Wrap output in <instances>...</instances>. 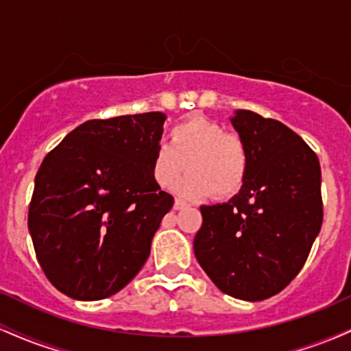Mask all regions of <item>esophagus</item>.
<instances>
[{
	"instance_id": "obj_1",
	"label": "esophagus",
	"mask_w": 351,
	"mask_h": 351,
	"mask_svg": "<svg viewBox=\"0 0 351 351\" xmlns=\"http://www.w3.org/2000/svg\"><path fill=\"white\" fill-rule=\"evenodd\" d=\"M186 206H188L186 201H183V199H180V198H176L175 199V204H173V208H175L176 211H180V209H183V208H186Z\"/></svg>"
}]
</instances>
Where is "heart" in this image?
<instances>
[{
	"instance_id": "b5f03b06",
	"label": "heart",
	"mask_w": 351,
	"mask_h": 351,
	"mask_svg": "<svg viewBox=\"0 0 351 351\" xmlns=\"http://www.w3.org/2000/svg\"><path fill=\"white\" fill-rule=\"evenodd\" d=\"M251 153L241 135L226 132L204 115H191L170 130V143L156 145L153 178L162 188H171L184 170L180 193L188 198H229L244 186Z\"/></svg>"
}]
</instances>
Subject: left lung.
<instances>
[{
    "mask_svg": "<svg viewBox=\"0 0 351 351\" xmlns=\"http://www.w3.org/2000/svg\"><path fill=\"white\" fill-rule=\"evenodd\" d=\"M231 122L251 153L247 178L231 201L199 208L193 247L221 292L265 300L295 279L320 232V163L279 120L237 110Z\"/></svg>",
    "mask_w": 351,
    "mask_h": 351,
    "instance_id": "8db88e82",
    "label": "left lung"
}]
</instances>
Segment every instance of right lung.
Masks as SVG:
<instances>
[{"mask_svg": "<svg viewBox=\"0 0 351 351\" xmlns=\"http://www.w3.org/2000/svg\"><path fill=\"white\" fill-rule=\"evenodd\" d=\"M162 112L87 120L47 153L27 228L59 292L100 300L122 291L150 256L175 198L153 178Z\"/></svg>", "mask_w": 351, "mask_h": 351, "instance_id": "1", "label": "right lung"}]
</instances>
